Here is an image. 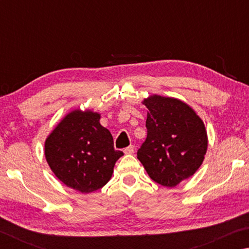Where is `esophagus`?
<instances>
[{"mask_svg":"<svg viewBox=\"0 0 249 249\" xmlns=\"http://www.w3.org/2000/svg\"><path fill=\"white\" fill-rule=\"evenodd\" d=\"M123 151H124V154H126V155H132V154H134V151H135V147L133 145H130L128 147H126V148Z\"/></svg>","mask_w":249,"mask_h":249,"instance_id":"obj_1","label":"esophagus"}]
</instances>
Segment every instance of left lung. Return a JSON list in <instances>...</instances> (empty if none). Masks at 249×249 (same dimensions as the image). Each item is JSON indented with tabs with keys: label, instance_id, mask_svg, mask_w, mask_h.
I'll return each mask as SVG.
<instances>
[{
	"label": "left lung",
	"instance_id": "1",
	"mask_svg": "<svg viewBox=\"0 0 249 249\" xmlns=\"http://www.w3.org/2000/svg\"><path fill=\"white\" fill-rule=\"evenodd\" d=\"M148 108L147 137L137 158L155 182L172 188L195 175L208 149L204 123L187 103L154 94Z\"/></svg>",
	"mask_w": 249,
	"mask_h": 249
}]
</instances>
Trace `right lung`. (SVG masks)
I'll list each match as a JSON object with an SVG mask.
<instances>
[{
  "instance_id": "1",
  "label": "right lung",
  "mask_w": 249,
  "mask_h": 249,
  "mask_svg": "<svg viewBox=\"0 0 249 249\" xmlns=\"http://www.w3.org/2000/svg\"><path fill=\"white\" fill-rule=\"evenodd\" d=\"M101 115L90 109L67 114L45 142L50 169L67 187L90 193L108 182L116 160L112 134L100 124Z\"/></svg>"
}]
</instances>
